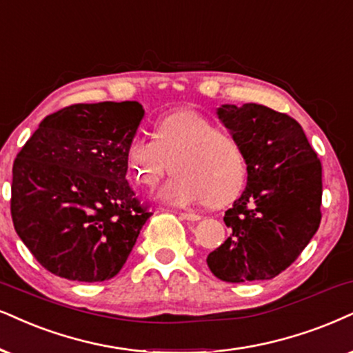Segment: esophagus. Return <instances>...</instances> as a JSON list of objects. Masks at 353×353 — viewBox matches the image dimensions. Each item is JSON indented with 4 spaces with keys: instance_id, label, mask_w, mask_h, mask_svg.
<instances>
[{
    "instance_id": "obj_1",
    "label": "esophagus",
    "mask_w": 353,
    "mask_h": 353,
    "mask_svg": "<svg viewBox=\"0 0 353 353\" xmlns=\"http://www.w3.org/2000/svg\"><path fill=\"white\" fill-rule=\"evenodd\" d=\"M182 220H187V221H199L200 220V215H197V213H192V212H181L179 213Z\"/></svg>"
}]
</instances>
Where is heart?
I'll return each instance as SVG.
<instances>
[{
    "label": "heart",
    "mask_w": 353,
    "mask_h": 353,
    "mask_svg": "<svg viewBox=\"0 0 353 353\" xmlns=\"http://www.w3.org/2000/svg\"><path fill=\"white\" fill-rule=\"evenodd\" d=\"M125 163L132 179L145 189H154L172 164V177L158 197L179 207L228 203L248 176L246 154L236 137L192 109L158 120L154 138L133 137Z\"/></svg>",
    "instance_id": "1"
}]
</instances>
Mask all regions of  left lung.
I'll list each match as a JSON object with an SVG mask.
<instances>
[{
	"mask_svg": "<svg viewBox=\"0 0 353 353\" xmlns=\"http://www.w3.org/2000/svg\"><path fill=\"white\" fill-rule=\"evenodd\" d=\"M218 117L243 146L248 185L225 212L231 236L210 252L212 274L228 283L274 279L319 228L323 168L301 125L261 104H223Z\"/></svg>",
	"mask_w": 353,
	"mask_h": 353,
	"instance_id": "left-lung-1",
	"label": "left lung"
}]
</instances>
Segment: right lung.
<instances>
[{
  "label": "right lung",
  "mask_w": 353,
  "mask_h": 353,
  "mask_svg": "<svg viewBox=\"0 0 353 353\" xmlns=\"http://www.w3.org/2000/svg\"><path fill=\"white\" fill-rule=\"evenodd\" d=\"M143 115L137 101L65 107L47 115L17 153L12 223L52 274L104 282L127 262L153 215L125 179V148Z\"/></svg>",
  "instance_id": "1"
}]
</instances>
